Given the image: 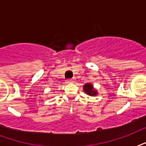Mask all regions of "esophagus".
<instances>
[{"mask_svg":"<svg viewBox=\"0 0 146 146\" xmlns=\"http://www.w3.org/2000/svg\"><path fill=\"white\" fill-rule=\"evenodd\" d=\"M74 80H75V78H73V79H70V80H67V82H74Z\"/></svg>","mask_w":146,"mask_h":146,"instance_id":"1","label":"esophagus"}]
</instances>
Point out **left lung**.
Here are the masks:
<instances>
[{
	"label": "left lung",
	"instance_id": "left-lung-1",
	"mask_svg": "<svg viewBox=\"0 0 146 146\" xmlns=\"http://www.w3.org/2000/svg\"><path fill=\"white\" fill-rule=\"evenodd\" d=\"M83 91L84 92H86V94H87L88 96H96L98 95V91L96 90L95 88H94L93 85L89 82V83H86L83 86Z\"/></svg>",
	"mask_w": 146,
	"mask_h": 146
}]
</instances>
